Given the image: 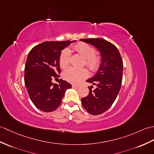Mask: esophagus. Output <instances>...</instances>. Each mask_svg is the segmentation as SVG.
Here are the masks:
<instances>
[{
    "label": "esophagus",
    "mask_w": 154,
    "mask_h": 154,
    "mask_svg": "<svg viewBox=\"0 0 154 154\" xmlns=\"http://www.w3.org/2000/svg\"><path fill=\"white\" fill-rule=\"evenodd\" d=\"M72 87H73V88H77L79 87V86L75 85H72Z\"/></svg>",
    "instance_id": "1"
}]
</instances>
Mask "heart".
Instances as JSON below:
<instances>
[{
    "mask_svg": "<svg viewBox=\"0 0 154 154\" xmlns=\"http://www.w3.org/2000/svg\"><path fill=\"white\" fill-rule=\"evenodd\" d=\"M74 51L85 59V64L91 70H94L99 66L100 59L95 55V49L91 46L83 42H80L74 46ZM70 61V52L64 50L60 56L59 63L62 68H65L69 65ZM88 75V71L85 68H75L70 67L64 71L63 78L72 83H78Z\"/></svg>",
    "mask_w": 154,
    "mask_h": 154,
    "instance_id": "b5f03b06",
    "label": "heart"
}]
</instances>
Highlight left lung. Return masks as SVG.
<instances>
[{"label":"left lung","instance_id":"left-lung-1","mask_svg":"<svg viewBox=\"0 0 154 154\" xmlns=\"http://www.w3.org/2000/svg\"><path fill=\"white\" fill-rule=\"evenodd\" d=\"M91 45L100 53L101 61L97 72L87 82L95 85L92 90L81 99L84 108L92 115L97 116L108 110L116 99L123 78V60L116 46L103 38L81 39Z\"/></svg>","mask_w":154,"mask_h":154}]
</instances>
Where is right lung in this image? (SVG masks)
Segmentation results:
<instances>
[{
    "label": "right lung",
    "mask_w": 154,
    "mask_h": 154,
    "mask_svg": "<svg viewBox=\"0 0 154 154\" xmlns=\"http://www.w3.org/2000/svg\"><path fill=\"white\" fill-rule=\"evenodd\" d=\"M76 41L44 42L31 50L25 66L24 81L31 100L42 112H51L58 108L67 89L71 85L60 79L53 83L52 77L60 73L61 52Z\"/></svg>",
    "instance_id": "right-lung-1"
}]
</instances>
